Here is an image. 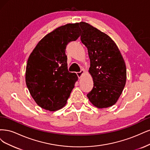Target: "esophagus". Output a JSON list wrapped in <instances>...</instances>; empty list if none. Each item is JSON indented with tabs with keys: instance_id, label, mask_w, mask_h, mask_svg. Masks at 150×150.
Returning <instances> with one entry per match:
<instances>
[{
	"instance_id": "34e87169",
	"label": "esophagus",
	"mask_w": 150,
	"mask_h": 150,
	"mask_svg": "<svg viewBox=\"0 0 150 150\" xmlns=\"http://www.w3.org/2000/svg\"><path fill=\"white\" fill-rule=\"evenodd\" d=\"M83 72H84V71L83 70H81V71H79V72H76V75H77V76L79 77V78L80 79V77L81 76V75H82V74H83Z\"/></svg>"
}]
</instances>
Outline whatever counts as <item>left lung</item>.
Returning a JSON list of instances; mask_svg holds the SVG:
<instances>
[{
    "label": "left lung",
    "mask_w": 150,
    "mask_h": 150,
    "mask_svg": "<svg viewBox=\"0 0 150 150\" xmlns=\"http://www.w3.org/2000/svg\"><path fill=\"white\" fill-rule=\"evenodd\" d=\"M79 25L82 30L80 40L87 48L89 72L93 81L87 96L97 108L111 107L117 101L126 83L125 61L108 35L86 22H81Z\"/></svg>",
    "instance_id": "1"
}]
</instances>
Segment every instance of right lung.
I'll return each instance as SVG.
<instances>
[{"label": "right lung", "instance_id": "obj_1", "mask_svg": "<svg viewBox=\"0 0 150 150\" xmlns=\"http://www.w3.org/2000/svg\"><path fill=\"white\" fill-rule=\"evenodd\" d=\"M79 23L56 28L43 37L30 55L25 81L32 98L38 106L49 111L64 107L78 80L67 69L65 50L70 42L80 35Z\"/></svg>", "mask_w": 150, "mask_h": 150}]
</instances>
